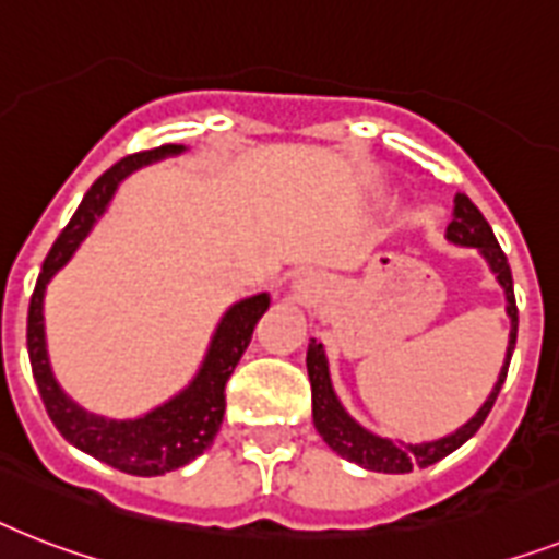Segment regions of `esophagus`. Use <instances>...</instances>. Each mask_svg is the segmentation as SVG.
Here are the masks:
<instances>
[{"instance_id":"obj_1","label":"esophagus","mask_w":559,"mask_h":559,"mask_svg":"<svg viewBox=\"0 0 559 559\" xmlns=\"http://www.w3.org/2000/svg\"><path fill=\"white\" fill-rule=\"evenodd\" d=\"M306 280H297V283H294V288H297V290H306Z\"/></svg>"}]
</instances>
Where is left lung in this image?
<instances>
[{
  "label": "left lung",
  "mask_w": 559,
  "mask_h": 559,
  "mask_svg": "<svg viewBox=\"0 0 559 559\" xmlns=\"http://www.w3.org/2000/svg\"><path fill=\"white\" fill-rule=\"evenodd\" d=\"M445 237L454 246L477 248L483 257H486L488 269L495 271L497 283L506 290V313L511 320V334H509V348H506V362L500 368V377H497L495 389L488 394V400L483 403L477 414H474L465 426H460L454 435L440 437V440L431 442H396L389 437L371 435L368 428H362L352 414L345 412L343 403L336 400L334 385H331L329 373V359L322 352V343L311 340L308 345V380H311V403H313V428L320 431V437L329 442L331 449L336 451L345 460L362 465L368 472H382V474H408L414 465L419 468H428V465L440 463L442 456H449L451 451H456L463 442L472 440L479 431V426L486 423L488 412L495 408V400L500 394L502 382H506V373H509L511 354H514V343H518V302H514V280H511V269L506 253H502L500 242H497L495 230L486 223V216L479 214V207L474 205L465 193H456L454 197V216H451L449 228H445Z\"/></svg>",
  "instance_id": "obj_1"
}]
</instances>
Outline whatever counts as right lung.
<instances>
[{
  "label": "right lung",
  "instance_id": "obj_1",
  "mask_svg": "<svg viewBox=\"0 0 559 559\" xmlns=\"http://www.w3.org/2000/svg\"><path fill=\"white\" fill-rule=\"evenodd\" d=\"M182 151H186L182 145L140 151V154L124 156L117 165H110L103 177L96 179L91 191L85 193V200L76 207V214L71 216V223L64 225L45 262H41V274L36 280L31 308H27V357H31L41 403L48 408L53 426L59 428V435L85 454L96 456V460H103V463L114 465L124 474H136V477H156V474L182 468L191 460H197L202 451L211 449L216 431L223 426L225 382L237 368L239 357L246 354L257 322H260L262 313L269 311L271 297L257 294V297L234 302L216 325L205 359H202V368L197 371L191 385L179 391L165 405L136 419H105L87 414L59 389L57 377L50 371L48 348H45L41 302H45V288H48L50 276L71 260L73 251L87 237V230L94 228L96 216L105 214L119 182L131 170L154 163V159H163V156L182 154Z\"/></svg>",
  "mask_w": 559,
  "mask_h": 559
}]
</instances>
